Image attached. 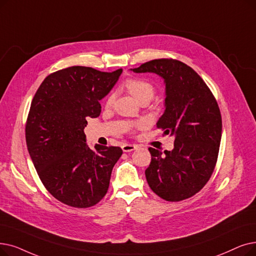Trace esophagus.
<instances>
[{
	"label": "esophagus",
	"instance_id": "34e87169",
	"mask_svg": "<svg viewBox=\"0 0 256 256\" xmlns=\"http://www.w3.org/2000/svg\"><path fill=\"white\" fill-rule=\"evenodd\" d=\"M137 148H138V146H135V144H124V146H122V150L126 152H132V150H135Z\"/></svg>",
	"mask_w": 256,
	"mask_h": 256
}]
</instances>
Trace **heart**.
<instances>
[{
	"label": "heart",
	"mask_w": 256,
	"mask_h": 256,
	"mask_svg": "<svg viewBox=\"0 0 256 256\" xmlns=\"http://www.w3.org/2000/svg\"><path fill=\"white\" fill-rule=\"evenodd\" d=\"M124 86L128 91V93L134 97L139 104L143 102H150V100L154 97V88L152 84L142 78H130L126 82ZM113 100H114V96L113 95L108 96L106 104L110 106Z\"/></svg>",
	"instance_id": "1"
}]
</instances>
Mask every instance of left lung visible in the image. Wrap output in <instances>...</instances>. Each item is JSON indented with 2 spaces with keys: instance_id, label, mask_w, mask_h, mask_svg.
Returning a JSON list of instances; mask_svg holds the SVG:
<instances>
[{
  "instance_id": "1",
  "label": "left lung",
  "mask_w": 256,
  "mask_h": 256,
  "mask_svg": "<svg viewBox=\"0 0 256 256\" xmlns=\"http://www.w3.org/2000/svg\"><path fill=\"white\" fill-rule=\"evenodd\" d=\"M130 71L154 73L164 80L165 110L157 126L174 137L172 150L148 148V183L166 201L190 198L205 186L216 163L222 117L216 98L200 75L179 60H154Z\"/></svg>"
}]
</instances>
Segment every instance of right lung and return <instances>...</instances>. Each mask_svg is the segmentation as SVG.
Listing matches in <instances>:
<instances>
[{
    "label": "right lung",
    "instance_id": "right-lung-1",
    "mask_svg": "<svg viewBox=\"0 0 256 256\" xmlns=\"http://www.w3.org/2000/svg\"><path fill=\"white\" fill-rule=\"evenodd\" d=\"M121 73L70 66L47 76L33 97L26 124L28 152L44 186L66 205L94 206L108 190L122 150L100 144L90 148L84 130L88 117L100 115L99 102Z\"/></svg>",
    "mask_w": 256,
    "mask_h": 256
}]
</instances>
